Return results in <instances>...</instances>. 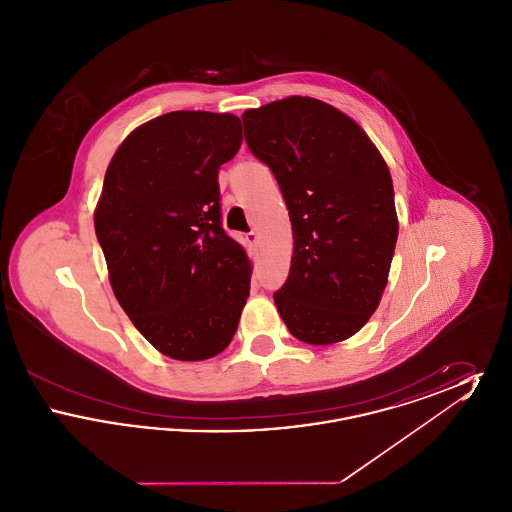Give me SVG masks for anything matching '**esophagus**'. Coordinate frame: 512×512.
<instances>
[{
	"mask_svg": "<svg viewBox=\"0 0 512 512\" xmlns=\"http://www.w3.org/2000/svg\"><path fill=\"white\" fill-rule=\"evenodd\" d=\"M245 240H247L249 244L255 245L257 244V240H259V234H257L255 230H251V232H247V234H245Z\"/></svg>",
	"mask_w": 512,
	"mask_h": 512,
	"instance_id": "obj_1",
	"label": "esophagus"
}]
</instances>
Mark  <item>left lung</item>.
Segmentation results:
<instances>
[{"mask_svg":"<svg viewBox=\"0 0 512 512\" xmlns=\"http://www.w3.org/2000/svg\"><path fill=\"white\" fill-rule=\"evenodd\" d=\"M242 121L292 220L278 313L297 340H347L376 311L390 274L399 222L388 165L357 122L318 99L272 101Z\"/></svg>","mask_w":512,"mask_h":512,"instance_id":"obj_1","label":"left lung"}]
</instances>
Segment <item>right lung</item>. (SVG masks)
<instances>
[{"label":"right lung","instance_id":"1","mask_svg":"<svg viewBox=\"0 0 512 512\" xmlns=\"http://www.w3.org/2000/svg\"><path fill=\"white\" fill-rule=\"evenodd\" d=\"M240 146L238 117L172 111L138 126L105 172L94 224L113 292L171 359L219 355L249 297V259L220 213V165Z\"/></svg>","mask_w":512,"mask_h":512}]
</instances>
